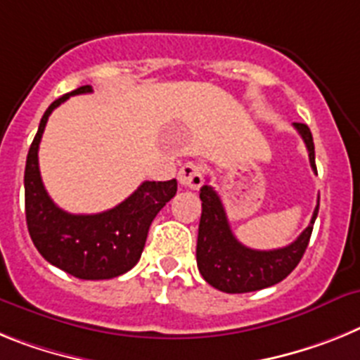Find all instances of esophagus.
Returning a JSON list of instances; mask_svg holds the SVG:
<instances>
[{
	"mask_svg": "<svg viewBox=\"0 0 360 360\" xmlns=\"http://www.w3.org/2000/svg\"><path fill=\"white\" fill-rule=\"evenodd\" d=\"M177 177H179V184L183 188L198 190L202 184V172L195 162H184L179 168Z\"/></svg>",
	"mask_w": 360,
	"mask_h": 360,
	"instance_id": "obj_1",
	"label": "esophagus"
}]
</instances>
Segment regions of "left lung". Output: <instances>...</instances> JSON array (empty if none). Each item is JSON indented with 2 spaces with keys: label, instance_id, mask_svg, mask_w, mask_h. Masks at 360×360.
I'll use <instances>...</instances> for the list:
<instances>
[{
  "label": "left lung",
  "instance_id": "8db88e82",
  "mask_svg": "<svg viewBox=\"0 0 360 360\" xmlns=\"http://www.w3.org/2000/svg\"><path fill=\"white\" fill-rule=\"evenodd\" d=\"M293 127L301 134L308 148L311 168L317 172L310 128L302 123H293ZM199 198L202 201V212L195 250L198 268L206 283L226 293L257 292L286 279L308 248L315 217L319 214L317 201L310 224L292 245L277 250H252L236 239L221 198L212 186L205 184Z\"/></svg>",
  "mask_w": 360,
  "mask_h": 360
}]
</instances>
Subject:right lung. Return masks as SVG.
Listing matches in <instances>:
<instances>
[{"label": "right lung", "mask_w": 360, "mask_h": 360, "mask_svg": "<svg viewBox=\"0 0 360 360\" xmlns=\"http://www.w3.org/2000/svg\"><path fill=\"white\" fill-rule=\"evenodd\" d=\"M92 92L85 85L56 99L43 114L25 167V215L37 252L59 270L77 279L101 281L127 274L145 248L148 228L177 192V181H145L139 188L101 214H68L43 186L37 150L49 115L70 96Z\"/></svg>", "instance_id": "right-lung-1"}]
</instances>
